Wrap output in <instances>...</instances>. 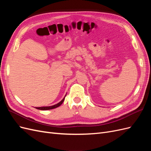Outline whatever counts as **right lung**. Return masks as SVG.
<instances>
[{
    "instance_id": "right-lung-1",
    "label": "right lung",
    "mask_w": 151,
    "mask_h": 151,
    "mask_svg": "<svg viewBox=\"0 0 151 151\" xmlns=\"http://www.w3.org/2000/svg\"><path fill=\"white\" fill-rule=\"evenodd\" d=\"M65 96L64 97V98H63L62 101L60 102H59L58 103H57V104H55L53 105V106H45V107H36V108L38 109H40V110H48V109H54V108H56L58 106H60V105L63 103V101L65 100Z\"/></svg>"
}]
</instances>
